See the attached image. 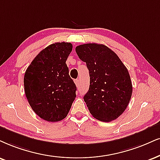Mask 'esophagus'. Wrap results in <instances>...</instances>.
<instances>
[{
  "instance_id": "1",
  "label": "esophagus",
  "mask_w": 160,
  "mask_h": 160,
  "mask_svg": "<svg viewBox=\"0 0 160 160\" xmlns=\"http://www.w3.org/2000/svg\"><path fill=\"white\" fill-rule=\"evenodd\" d=\"M75 83H76V85L77 87H78L80 85V82H79V79H76L75 80Z\"/></svg>"
}]
</instances>
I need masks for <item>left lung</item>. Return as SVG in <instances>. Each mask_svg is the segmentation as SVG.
<instances>
[{
    "label": "left lung",
    "mask_w": 160,
    "mask_h": 160,
    "mask_svg": "<svg viewBox=\"0 0 160 160\" xmlns=\"http://www.w3.org/2000/svg\"><path fill=\"white\" fill-rule=\"evenodd\" d=\"M76 51L89 70L90 88L84 100L90 113L102 122L116 119L127 108L133 91L128 69L104 44H82Z\"/></svg>",
    "instance_id": "left-lung-1"
}]
</instances>
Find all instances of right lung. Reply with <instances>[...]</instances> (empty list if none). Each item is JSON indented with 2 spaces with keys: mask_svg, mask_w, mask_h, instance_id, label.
Returning a JSON list of instances; mask_svg holds the SVG:
<instances>
[{
  "mask_svg": "<svg viewBox=\"0 0 160 160\" xmlns=\"http://www.w3.org/2000/svg\"><path fill=\"white\" fill-rule=\"evenodd\" d=\"M72 50L70 43H55L35 56L23 78L26 97L42 119H64L76 98V87L69 75L66 61Z\"/></svg>",
  "mask_w": 160,
  "mask_h": 160,
  "instance_id": "obj_1",
  "label": "right lung"
}]
</instances>
